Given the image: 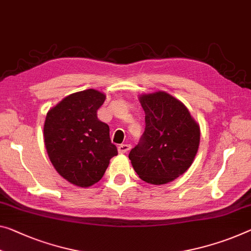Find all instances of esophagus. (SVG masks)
I'll return each instance as SVG.
<instances>
[{"label": "esophagus", "instance_id": "esophagus-1", "mask_svg": "<svg viewBox=\"0 0 251 251\" xmlns=\"http://www.w3.org/2000/svg\"><path fill=\"white\" fill-rule=\"evenodd\" d=\"M130 148H131V146L130 145H126V144H125V145H120L118 147V150H119V152L120 153H126L130 150Z\"/></svg>", "mask_w": 251, "mask_h": 251}]
</instances>
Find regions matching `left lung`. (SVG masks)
Here are the masks:
<instances>
[{
    "label": "left lung",
    "instance_id": "obj_1",
    "mask_svg": "<svg viewBox=\"0 0 251 251\" xmlns=\"http://www.w3.org/2000/svg\"><path fill=\"white\" fill-rule=\"evenodd\" d=\"M139 101L146 113V128L129 159L146 183L173 182L194 161L201 137L199 123L184 103L164 91L141 94Z\"/></svg>",
    "mask_w": 251,
    "mask_h": 251
}]
</instances>
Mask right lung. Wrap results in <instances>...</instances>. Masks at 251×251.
<instances>
[{
    "mask_svg": "<svg viewBox=\"0 0 251 251\" xmlns=\"http://www.w3.org/2000/svg\"><path fill=\"white\" fill-rule=\"evenodd\" d=\"M105 94L88 88L76 92L48 111L44 126L45 146L57 173L78 187H90L118 155L110 128L98 119Z\"/></svg>",
    "mask_w": 251,
    "mask_h": 251,
    "instance_id": "right-lung-1",
    "label": "right lung"
}]
</instances>
